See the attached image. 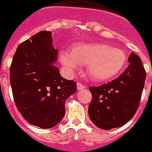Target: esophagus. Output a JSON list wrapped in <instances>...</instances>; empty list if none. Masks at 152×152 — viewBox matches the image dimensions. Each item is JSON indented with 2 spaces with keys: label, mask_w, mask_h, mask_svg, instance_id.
Returning <instances> with one entry per match:
<instances>
[{
  "label": "esophagus",
  "mask_w": 152,
  "mask_h": 152,
  "mask_svg": "<svg viewBox=\"0 0 152 152\" xmlns=\"http://www.w3.org/2000/svg\"><path fill=\"white\" fill-rule=\"evenodd\" d=\"M77 88L78 91H80V90H84L86 88V86L84 84L81 83H77Z\"/></svg>",
  "instance_id": "esophagus-1"
}]
</instances>
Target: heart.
Here are the masks:
<instances>
[{"mask_svg":"<svg viewBox=\"0 0 152 152\" xmlns=\"http://www.w3.org/2000/svg\"><path fill=\"white\" fill-rule=\"evenodd\" d=\"M124 50L103 43H79L71 53L61 52L60 61L70 73L78 71L81 65L87 66V74L95 82H106L115 77L126 65Z\"/></svg>","mask_w":152,"mask_h":152,"instance_id":"1","label":"heart"}]
</instances>
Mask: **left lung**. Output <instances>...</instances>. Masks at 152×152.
Segmentation results:
<instances>
[{"label":"left lung","instance_id":"obj_1","mask_svg":"<svg viewBox=\"0 0 152 152\" xmlns=\"http://www.w3.org/2000/svg\"><path fill=\"white\" fill-rule=\"evenodd\" d=\"M124 73L115 80L89 90L92 100L88 113L91 120L103 130L124 126L134 116L140 106L146 71L140 57L132 53Z\"/></svg>","mask_w":152,"mask_h":152}]
</instances>
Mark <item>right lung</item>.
I'll return each instance as SVG.
<instances>
[{"instance_id":"1","label":"right lung","mask_w":152,"mask_h":152,"mask_svg":"<svg viewBox=\"0 0 152 152\" xmlns=\"http://www.w3.org/2000/svg\"><path fill=\"white\" fill-rule=\"evenodd\" d=\"M50 31H41L18 45L10 66V84L18 110L27 122L51 128L63 118L65 102L77 83L61 76L53 66L58 50Z\"/></svg>"}]
</instances>
